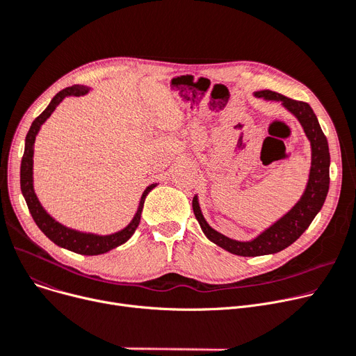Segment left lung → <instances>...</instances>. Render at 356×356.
I'll return each instance as SVG.
<instances>
[{"mask_svg": "<svg viewBox=\"0 0 356 356\" xmlns=\"http://www.w3.org/2000/svg\"><path fill=\"white\" fill-rule=\"evenodd\" d=\"M254 95L257 97H263L264 100L280 102L282 106L299 120L310 142L312 162L309 179L300 200L282 218H279L275 224H271L263 233L250 241L233 240L218 233L217 229L207 222L201 211L198 197H194L193 210L205 237L221 248L227 250V252L243 257L275 254L282 252L290 244H293L321 211L329 191L330 155L327 139L322 132L318 118L313 113L312 108L306 102L289 99L271 90H260Z\"/></svg>", "mask_w": 356, "mask_h": 356, "instance_id": "8db88e82", "label": "left lung"}]
</instances>
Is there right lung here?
<instances>
[{
    "mask_svg": "<svg viewBox=\"0 0 356 356\" xmlns=\"http://www.w3.org/2000/svg\"><path fill=\"white\" fill-rule=\"evenodd\" d=\"M90 92V88L88 86H81V85H74L72 88L63 89L58 92L50 102L49 106L44 109V112L40 116L35 118V120L31 123L30 131L26 136V148H24V155L23 159H21V170H19V184H21V193H23V197L27 202V207L30 210V214L33 220L35 221L37 227L43 232L54 244L58 247H63L66 250H70L73 253L83 254V256H97L108 253L111 250L122 245L123 243H127L135 233V229L139 225L140 221V214H142V208L146 195H148L154 188L158 184H151L149 186H146V190L143 191L138 210L132 218V221L122 228L120 232H116L113 234L108 236H99L95 233H83L79 232V229L70 228L63 225L57 220H54L41 205L38 201L35 191H34V179H33V156H34V142L35 136L43 124L54 112V109L58 106V104L65 100L69 96H85Z\"/></svg>",
    "mask_w": 356,
    "mask_h": 356,
    "instance_id": "add662e5",
    "label": "right lung"
}]
</instances>
